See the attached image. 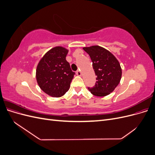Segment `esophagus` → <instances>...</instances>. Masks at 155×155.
Wrapping results in <instances>:
<instances>
[{
  "instance_id": "34e87169",
  "label": "esophagus",
  "mask_w": 155,
  "mask_h": 155,
  "mask_svg": "<svg viewBox=\"0 0 155 155\" xmlns=\"http://www.w3.org/2000/svg\"><path fill=\"white\" fill-rule=\"evenodd\" d=\"M76 74L78 75V76H81V72L80 70H77V72H76Z\"/></svg>"
}]
</instances>
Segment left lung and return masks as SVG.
<instances>
[{
	"mask_svg": "<svg viewBox=\"0 0 155 155\" xmlns=\"http://www.w3.org/2000/svg\"><path fill=\"white\" fill-rule=\"evenodd\" d=\"M92 62L96 78L95 85L88 87L93 95L105 96L113 92L121 78L120 63L109 51L100 46L84 47Z\"/></svg>",
	"mask_w": 155,
	"mask_h": 155,
	"instance_id": "8db88e82",
	"label": "left lung"
}]
</instances>
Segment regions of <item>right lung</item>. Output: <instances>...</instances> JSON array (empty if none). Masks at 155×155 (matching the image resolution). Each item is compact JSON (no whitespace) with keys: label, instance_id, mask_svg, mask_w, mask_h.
<instances>
[{"label":"right lung","instance_id":"right-lung-1","mask_svg":"<svg viewBox=\"0 0 155 155\" xmlns=\"http://www.w3.org/2000/svg\"><path fill=\"white\" fill-rule=\"evenodd\" d=\"M68 50L56 46L46 52L37 65V83L48 95L58 97L63 96L70 88L74 72L66 60Z\"/></svg>","mask_w":155,"mask_h":155}]
</instances>
